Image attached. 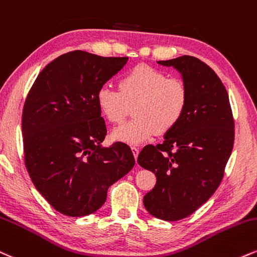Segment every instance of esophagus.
Instances as JSON below:
<instances>
[{
    "mask_svg": "<svg viewBox=\"0 0 257 257\" xmlns=\"http://www.w3.org/2000/svg\"><path fill=\"white\" fill-rule=\"evenodd\" d=\"M132 150H133V153H134L135 159H137L138 156H139V152H140V150H139L138 146H132Z\"/></svg>",
    "mask_w": 257,
    "mask_h": 257,
    "instance_id": "obj_1",
    "label": "esophagus"
}]
</instances>
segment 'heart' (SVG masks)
I'll return each mask as SVG.
<instances>
[{
	"instance_id": "1",
	"label": "heart",
	"mask_w": 257,
	"mask_h": 257,
	"mask_svg": "<svg viewBox=\"0 0 257 257\" xmlns=\"http://www.w3.org/2000/svg\"><path fill=\"white\" fill-rule=\"evenodd\" d=\"M119 88L103 85L95 100L103 116L111 123H120L135 105V118L113 129L116 141L135 145L156 134L168 133L178 124L187 110L189 91L183 80L168 78L150 66L135 67L119 81Z\"/></svg>"
}]
</instances>
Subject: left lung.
Returning <instances> with one entry per match:
<instances>
[{
  "mask_svg": "<svg viewBox=\"0 0 257 257\" xmlns=\"http://www.w3.org/2000/svg\"><path fill=\"white\" fill-rule=\"evenodd\" d=\"M158 63L181 74L189 99L178 124L165 133L162 144L142 148L138 163L157 177L156 187L144 196L148 213L176 221L217 190L232 152L234 122L226 88L205 62L184 55Z\"/></svg>",
  "mask_w": 257,
  "mask_h": 257,
  "instance_id": "obj_1",
  "label": "left lung"
}]
</instances>
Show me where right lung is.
I'll return each instance as SVG.
<instances>
[{
  "label": "right lung",
  "instance_id": "right-lung-1",
  "mask_svg": "<svg viewBox=\"0 0 257 257\" xmlns=\"http://www.w3.org/2000/svg\"><path fill=\"white\" fill-rule=\"evenodd\" d=\"M128 57L75 50L37 76L23 110L25 164L37 190L68 217L98 211L110 185L134 168L131 147H104L106 125L95 95Z\"/></svg>",
  "mask_w": 257,
  "mask_h": 257
}]
</instances>
